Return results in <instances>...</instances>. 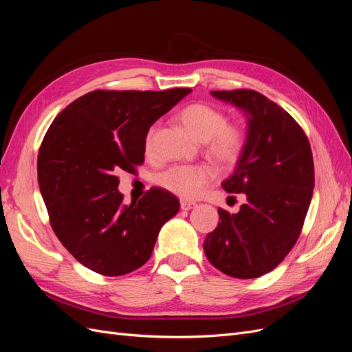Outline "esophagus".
Listing matches in <instances>:
<instances>
[{"mask_svg":"<svg viewBox=\"0 0 352 352\" xmlns=\"http://www.w3.org/2000/svg\"><path fill=\"white\" fill-rule=\"evenodd\" d=\"M195 206H197V204H195V202H192V201H185V199L180 201V210L188 211V210H190V208H194Z\"/></svg>","mask_w":352,"mask_h":352,"instance_id":"obj_1","label":"esophagus"}]
</instances>
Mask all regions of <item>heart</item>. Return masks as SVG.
<instances>
[{
  "label": "heart",
  "instance_id": "1",
  "mask_svg": "<svg viewBox=\"0 0 352 352\" xmlns=\"http://www.w3.org/2000/svg\"><path fill=\"white\" fill-rule=\"evenodd\" d=\"M179 122L195 140L206 142V153L219 166L236 162L242 148V132L235 124H228L220 110L204 102H194L179 111ZM154 127L145 140L146 151L153 148ZM214 177V170L208 166H173L160 173L157 182L182 198H195Z\"/></svg>",
  "mask_w": 352,
  "mask_h": 352
}]
</instances>
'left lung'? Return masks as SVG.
Wrapping results in <instances>:
<instances>
[{"mask_svg":"<svg viewBox=\"0 0 352 352\" xmlns=\"http://www.w3.org/2000/svg\"><path fill=\"white\" fill-rule=\"evenodd\" d=\"M247 117V138L236 168L221 184L245 194L236 214L219 208L220 221L204 241L216 269L236 279L272 272L292 250L313 197L310 142L289 113L250 89L211 91Z\"/></svg>","mask_w":352,"mask_h":352,"instance_id":"8db88e82","label":"left lung"}]
</instances>
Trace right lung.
Returning a JSON list of instances; mask_svg holds the SVG:
<instances>
[{
	"instance_id": "1",
	"label": "right lung",
	"mask_w": 352,
	"mask_h": 352,
	"mask_svg": "<svg viewBox=\"0 0 352 352\" xmlns=\"http://www.w3.org/2000/svg\"><path fill=\"white\" fill-rule=\"evenodd\" d=\"M190 92L92 91L51 123L38 154L39 190L57 238L85 267L122 276L151 257L179 199L153 188L126 206L116 175L144 163L150 127Z\"/></svg>"
}]
</instances>
